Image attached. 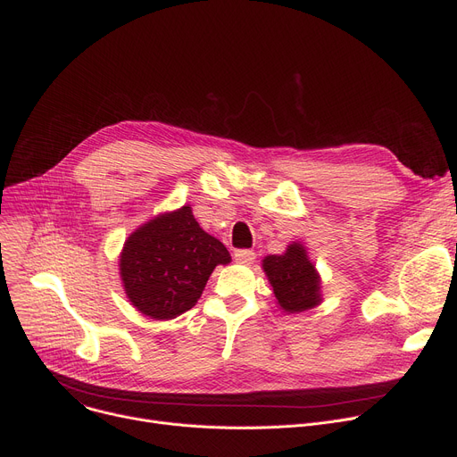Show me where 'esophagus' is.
<instances>
[{"label": "esophagus", "instance_id": "1", "mask_svg": "<svg viewBox=\"0 0 457 457\" xmlns=\"http://www.w3.org/2000/svg\"><path fill=\"white\" fill-rule=\"evenodd\" d=\"M255 259V252L253 250H237L235 252V261L241 262V265H250Z\"/></svg>", "mask_w": 457, "mask_h": 457}]
</instances>
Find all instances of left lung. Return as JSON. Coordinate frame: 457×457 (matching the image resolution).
<instances>
[{"label": "left lung", "mask_w": 457, "mask_h": 457, "mask_svg": "<svg viewBox=\"0 0 457 457\" xmlns=\"http://www.w3.org/2000/svg\"><path fill=\"white\" fill-rule=\"evenodd\" d=\"M262 270L285 313H302L322 302L320 276L303 245L293 243L281 255H267L262 259Z\"/></svg>", "instance_id": "1"}]
</instances>
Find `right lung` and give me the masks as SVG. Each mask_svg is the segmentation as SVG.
I'll return each mask as SVG.
<instances>
[{"label": "right lung", "instance_id": "obj_1", "mask_svg": "<svg viewBox=\"0 0 457 457\" xmlns=\"http://www.w3.org/2000/svg\"><path fill=\"white\" fill-rule=\"evenodd\" d=\"M229 261L226 246L183 205L137 228L118 265L126 295L140 313L170 320L196 305L216 265Z\"/></svg>", "mask_w": 457, "mask_h": 457}]
</instances>
